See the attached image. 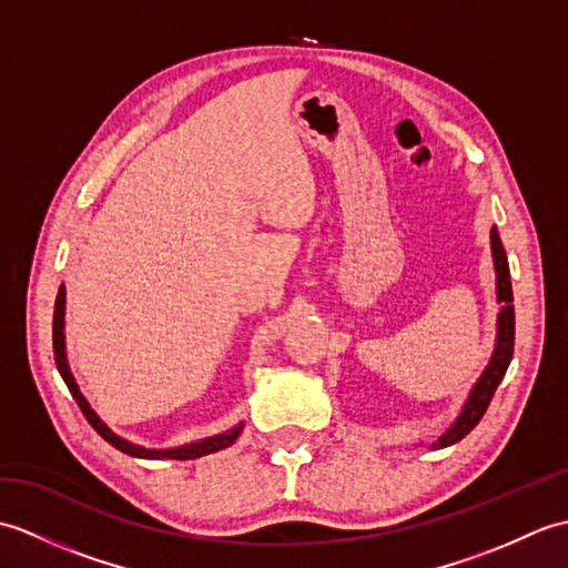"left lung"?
Masks as SVG:
<instances>
[{
  "mask_svg": "<svg viewBox=\"0 0 568 568\" xmlns=\"http://www.w3.org/2000/svg\"><path fill=\"white\" fill-rule=\"evenodd\" d=\"M490 251H493V263H496V293H498V334H496V348H493V356L488 361L486 371L480 373L474 388H470L462 413L454 419V425L446 429L442 437L432 444V449H444V446H452L458 439H464L466 434L474 429L480 417L488 409L493 393L500 385L505 371H508L513 361V346H515V307H513V283H510V265L508 256H505L503 241L498 236V229H490Z\"/></svg>",
  "mask_w": 568,
  "mask_h": 568,
  "instance_id": "8db88e82",
  "label": "left lung"
}]
</instances>
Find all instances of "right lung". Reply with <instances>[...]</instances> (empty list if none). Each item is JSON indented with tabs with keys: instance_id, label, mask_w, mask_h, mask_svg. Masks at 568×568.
Listing matches in <instances>:
<instances>
[{
	"instance_id": "1",
	"label": "right lung",
	"mask_w": 568,
	"mask_h": 568,
	"mask_svg": "<svg viewBox=\"0 0 568 568\" xmlns=\"http://www.w3.org/2000/svg\"><path fill=\"white\" fill-rule=\"evenodd\" d=\"M63 329H65V287L60 285L58 297H55V310H53V354H55V366H58L60 376H63L70 395L75 397V403L80 405L82 415L88 417V422L94 427V432H98L104 442H110L114 449L124 452L129 456H136V458H175V462H187V458H200V456H207V454H214V452H220V449H226V446H232L239 439L241 429H244V422H239L236 427L226 429L222 434H214V437L192 442V444H183V446H175V449H146V446H139V444H131V442L122 439V437H119V434H114L98 417V413H94V409L90 407V403L84 400V395L80 393L75 378H72L70 366H68V356H65V332Z\"/></svg>"
}]
</instances>
